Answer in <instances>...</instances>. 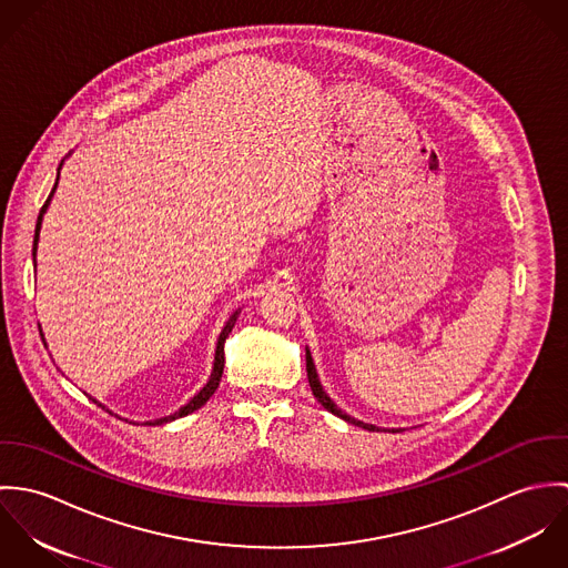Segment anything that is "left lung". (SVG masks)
<instances>
[{
	"label": "left lung",
	"instance_id": "8db88e82",
	"mask_svg": "<svg viewBox=\"0 0 568 568\" xmlns=\"http://www.w3.org/2000/svg\"><path fill=\"white\" fill-rule=\"evenodd\" d=\"M306 372H308V383H311L313 396L322 403L324 408H327L329 413H334L336 417H341V419H345V422L354 424V426H361V428H367V430H378V428H376V426H372V424H365V422H361V419L349 417L347 413H343L338 406L334 405V403L327 398V394L322 389V383H320V378H317V372H315V365H313V356H311V352H308V349H306Z\"/></svg>",
	"mask_w": 568,
	"mask_h": 568
}]
</instances>
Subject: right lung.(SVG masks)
Segmentation results:
<instances>
[{
    "instance_id": "add662e5",
    "label": "right lung",
    "mask_w": 568,
    "mask_h": 568,
    "mask_svg": "<svg viewBox=\"0 0 568 568\" xmlns=\"http://www.w3.org/2000/svg\"><path fill=\"white\" fill-rule=\"evenodd\" d=\"M57 183H59V176H57ZM57 183H54V187H52V192H50V196H48V201L43 203V207H41V212H39V219H37V230H34V244H32V255L37 253V243H39V232H41V221H43V214H45V210H48V203H50V199H52V194H54V190H57ZM236 320H239V313H234L232 317H230V322L227 325L223 327V332H221V336H219V343H216V356H214V369H212V376H210V381H207V385L187 403L185 406H181L179 410H174L172 415H168V417H160V419H153V422H144V424H149V426H160V424H165V422H172V419H176V417H183V415H187V413H192V410H196V408H201V406L205 405L210 398H212V394L219 389V383H221V376H223V367H225V338L230 336V332H232V327L236 324ZM41 332V329H39ZM43 336V334H41ZM45 345V343H43ZM95 403V400H93ZM98 405V403H95ZM102 406V405H98ZM104 408V406H102Z\"/></svg>"
}]
</instances>
